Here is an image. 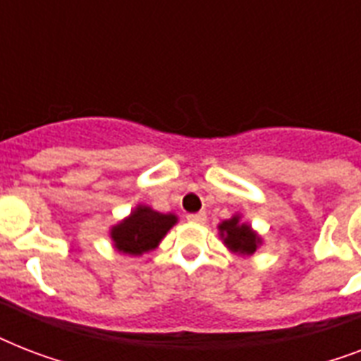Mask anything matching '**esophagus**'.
<instances>
[{
	"label": "esophagus",
	"instance_id": "esophagus-1",
	"mask_svg": "<svg viewBox=\"0 0 361 361\" xmlns=\"http://www.w3.org/2000/svg\"><path fill=\"white\" fill-rule=\"evenodd\" d=\"M187 221H191V223H198V225H202V223H206V212H198V214H189V215H187Z\"/></svg>",
	"mask_w": 361,
	"mask_h": 361
}]
</instances>
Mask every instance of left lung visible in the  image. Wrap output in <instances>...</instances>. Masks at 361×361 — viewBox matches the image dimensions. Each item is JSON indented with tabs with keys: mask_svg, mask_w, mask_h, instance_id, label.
<instances>
[{
	"mask_svg": "<svg viewBox=\"0 0 361 361\" xmlns=\"http://www.w3.org/2000/svg\"><path fill=\"white\" fill-rule=\"evenodd\" d=\"M219 236L232 252L238 255H252L257 247L262 243L260 236L252 231L251 225L241 221L240 215H234L231 219L223 221L219 225Z\"/></svg>",
	"mask_w": 361,
	"mask_h": 361,
	"instance_id": "obj_1",
	"label": "left lung"
}]
</instances>
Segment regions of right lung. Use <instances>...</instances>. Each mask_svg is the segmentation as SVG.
<instances>
[{"instance_id": "add662e5", "label": "right lung", "mask_w": 361, "mask_h": 361, "mask_svg": "<svg viewBox=\"0 0 361 361\" xmlns=\"http://www.w3.org/2000/svg\"><path fill=\"white\" fill-rule=\"evenodd\" d=\"M176 223L178 217L174 214H159L149 206L140 204L130 212L129 217L112 226L110 238L118 251L138 257L153 251Z\"/></svg>"}]
</instances>
